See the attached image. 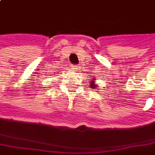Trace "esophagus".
Segmentation results:
<instances>
[{"label":"esophagus","instance_id":"1","mask_svg":"<svg viewBox=\"0 0 155 155\" xmlns=\"http://www.w3.org/2000/svg\"><path fill=\"white\" fill-rule=\"evenodd\" d=\"M72 69H74L75 71H78V70L79 69V67H78V65H73V66H72Z\"/></svg>","mask_w":155,"mask_h":155}]
</instances>
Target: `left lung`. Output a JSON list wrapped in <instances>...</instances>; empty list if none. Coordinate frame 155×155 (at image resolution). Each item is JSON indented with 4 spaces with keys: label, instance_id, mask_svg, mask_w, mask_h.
I'll list each match as a JSON object with an SVG mask.
<instances>
[{
    "label": "left lung",
    "instance_id": "1",
    "mask_svg": "<svg viewBox=\"0 0 155 155\" xmlns=\"http://www.w3.org/2000/svg\"><path fill=\"white\" fill-rule=\"evenodd\" d=\"M93 80H94V79H93ZM90 87H91L92 88H94L95 87H97V86H96L95 84H94V82H92L91 84H90Z\"/></svg>",
    "mask_w": 155,
    "mask_h": 155
}]
</instances>
